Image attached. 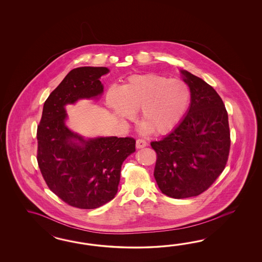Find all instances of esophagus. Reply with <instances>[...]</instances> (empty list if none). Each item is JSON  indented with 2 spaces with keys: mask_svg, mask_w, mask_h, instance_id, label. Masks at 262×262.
I'll return each instance as SVG.
<instances>
[{
  "mask_svg": "<svg viewBox=\"0 0 262 262\" xmlns=\"http://www.w3.org/2000/svg\"><path fill=\"white\" fill-rule=\"evenodd\" d=\"M147 145H148L147 142H146L145 140H143V139H137V140H136V148H137V149L144 148V147H146Z\"/></svg>",
  "mask_w": 262,
  "mask_h": 262,
  "instance_id": "1",
  "label": "esophagus"
}]
</instances>
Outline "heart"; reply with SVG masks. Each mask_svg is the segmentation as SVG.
<instances>
[{
    "label": "heart",
    "instance_id": "1",
    "mask_svg": "<svg viewBox=\"0 0 262 262\" xmlns=\"http://www.w3.org/2000/svg\"><path fill=\"white\" fill-rule=\"evenodd\" d=\"M190 101V91L181 79L158 74L132 76L119 90L111 88L106 103L123 119H130L133 111H141L143 130L164 135L182 120Z\"/></svg>",
    "mask_w": 262,
    "mask_h": 262
}]
</instances>
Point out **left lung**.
I'll return each instance as SVG.
<instances>
[{"mask_svg":"<svg viewBox=\"0 0 262 262\" xmlns=\"http://www.w3.org/2000/svg\"><path fill=\"white\" fill-rule=\"evenodd\" d=\"M191 103L181 123L161 140L151 142L157 152L155 179L168 197H195L222 174L229 159L228 112L221 97L206 81L187 71Z\"/></svg>","mask_w":262,"mask_h":262,"instance_id":"1","label":"left lung"}]
</instances>
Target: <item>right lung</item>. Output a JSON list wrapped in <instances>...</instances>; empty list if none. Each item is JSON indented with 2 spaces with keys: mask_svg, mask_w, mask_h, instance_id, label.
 I'll return each mask as SVG.
<instances>
[{
  "mask_svg": "<svg viewBox=\"0 0 262 262\" xmlns=\"http://www.w3.org/2000/svg\"><path fill=\"white\" fill-rule=\"evenodd\" d=\"M108 71L105 67H79L69 72L45 101L37 126L36 156L45 183L64 203L80 209L100 207L115 197L121 166L135 151L133 137L85 140L64 124V105L101 95L99 79Z\"/></svg>",
  "mask_w": 262,
  "mask_h": 262,
  "instance_id": "obj_1",
  "label": "right lung"
}]
</instances>
